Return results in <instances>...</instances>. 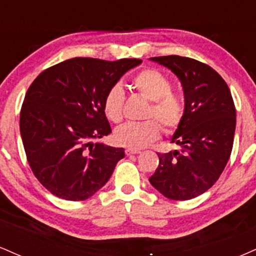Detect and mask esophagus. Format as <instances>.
I'll return each instance as SVG.
<instances>
[{"mask_svg":"<svg viewBox=\"0 0 256 256\" xmlns=\"http://www.w3.org/2000/svg\"><path fill=\"white\" fill-rule=\"evenodd\" d=\"M126 155H134V154H140V150H137V149H132V148H128L125 150Z\"/></svg>","mask_w":256,"mask_h":256,"instance_id":"1","label":"esophagus"}]
</instances>
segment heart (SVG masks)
<instances>
[{"instance_id":"heart-1","label":"heart","mask_w":256,"mask_h":256,"mask_svg":"<svg viewBox=\"0 0 256 256\" xmlns=\"http://www.w3.org/2000/svg\"><path fill=\"white\" fill-rule=\"evenodd\" d=\"M132 85L142 98L150 101L146 119L154 118L161 122L165 131L172 132L180 125L184 116V102L177 94L172 92V82L156 70H143L132 80ZM124 91L120 85H113L106 94L104 110L113 122L122 120ZM161 134V126L156 120L126 122L114 131L116 144L132 149H140L156 140Z\"/></svg>"}]
</instances>
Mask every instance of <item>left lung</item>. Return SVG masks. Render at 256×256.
Returning a JSON list of instances; mask_svg holds the SVG:
<instances>
[{
  "label": "left lung",
  "mask_w": 256,
  "mask_h": 256,
  "mask_svg": "<svg viewBox=\"0 0 256 256\" xmlns=\"http://www.w3.org/2000/svg\"><path fill=\"white\" fill-rule=\"evenodd\" d=\"M149 60L167 67L184 90V116L171 138L179 150L158 154L149 182L170 200L202 195L218 180L230 158L236 110L230 89L216 71L190 58L168 55Z\"/></svg>",
  "instance_id": "obj_1"
}]
</instances>
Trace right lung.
Segmentation results:
<instances>
[{
	"mask_svg": "<svg viewBox=\"0 0 256 256\" xmlns=\"http://www.w3.org/2000/svg\"><path fill=\"white\" fill-rule=\"evenodd\" d=\"M140 64L74 58L49 67L30 85L20 134L32 172L52 195L68 201L91 198L125 156L124 148L94 140L112 132L104 110L107 91Z\"/></svg>",
	"mask_w": 256,
	"mask_h": 256,
	"instance_id": "right-lung-1",
	"label": "right lung"
}]
</instances>
